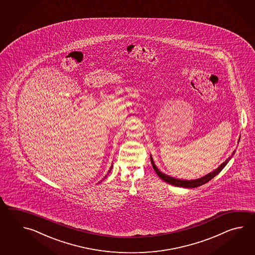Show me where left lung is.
Segmentation results:
<instances>
[{"instance_id": "8db88e82", "label": "left lung", "mask_w": 255, "mask_h": 255, "mask_svg": "<svg viewBox=\"0 0 255 255\" xmlns=\"http://www.w3.org/2000/svg\"><path fill=\"white\" fill-rule=\"evenodd\" d=\"M234 153H235V150L233 152L232 157L234 155ZM232 157H228L227 159H226L224 162L221 164L215 170H213L211 173L207 174V175H205L204 177H202L201 179H192V180L175 179V178H172V177L168 176V175H166V174L162 173V172L157 168V166L155 165V163L153 161V158H152L151 156H150V160H151L153 168H154V170L156 171L157 176H158L160 179H163L165 182H167L168 184L176 186V187L191 188V189H192V188H196V187H199V186H201V185L205 184L207 182H209L211 179H213V178H214L216 175L220 173L222 169H223V168L227 165V163L230 161V159L232 158Z\"/></svg>"}]
</instances>
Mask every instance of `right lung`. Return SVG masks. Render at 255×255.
<instances>
[{"instance_id": "add662e5", "label": "right lung", "mask_w": 255, "mask_h": 255, "mask_svg": "<svg viewBox=\"0 0 255 255\" xmlns=\"http://www.w3.org/2000/svg\"><path fill=\"white\" fill-rule=\"evenodd\" d=\"M112 167H113V165H112V166H111V167H110V169H109V172H110V171H111V169H112ZM109 173H108V175H109ZM105 178H107V176H106V177H105ZM99 183H100V182H99Z\"/></svg>"}]
</instances>
